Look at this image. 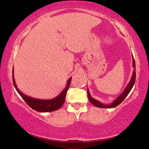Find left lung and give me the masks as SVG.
<instances>
[{
    "label": "left lung",
    "instance_id": "obj_1",
    "mask_svg": "<svg viewBox=\"0 0 149 149\" xmlns=\"http://www.w3.org/2000/svg\"><path fill=\"white\" fill-rule=\"evenodd\" d=\"M132 58H133V67H134V71H133V74L132 78H131V80L130 81V82L128 83V84L127 85V86L125 87V88L124 89V91H123V93L120 94L119 96L115 100L114 102H113L112 104H104L103 103L99 102V101L95 100L94 98H93L91 97V95L89 93L88 89L87 91V94H88V98L89 101H90L91 104L93 105H94L95 106L98 107V108H114V107L117 106L119 105L120 103H121L123 101L127 96L129 93L132 90L133 86L135 84V81H136V64H135V61L134 57H133L132 55Z\"/></svg>",
    "mask_w": 149,
    "mask_h": 149
}]
</instances>
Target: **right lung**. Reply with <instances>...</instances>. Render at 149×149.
<instances>
[{"label":"right lung","mask_w":149,"mask_h":149,"mask_svg":"<svg viewBox=\"0 0 149 149\" xmlns=\"http://www.w3.org/2000/svg\"><path fill=\"white\" fill-rule=\"evenodd\" d=\"M71 80V78H70L67 80V85L65 88L63 89V91L59 94L56 97L50 99V100H39V99H36L31 97L25 95L22 91H20L17 88V86L15 84L14 76H13V82L14 87L16 89L17 93L22 97L24 101L31 107L33 110L37 111L39 112H52L58 110L63 106L65 102V97L67 91H68L69 85H70Z\"/></svg>","instance_id":"right-lung-1"}]
</instances>
